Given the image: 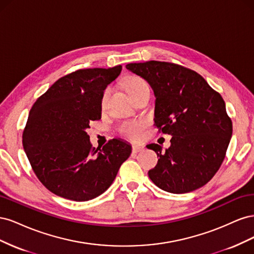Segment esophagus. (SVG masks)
<instances>
[{
  "label": "esophagus",
  "mask_w": 254,
  "mask_h": 254,
  "mask_svg": "<svg viewBox=\"0 0 254 254\" xmlns=\"http://www.w3.org/2000/svg\"><path fill=\"white\" fill-rule=\"evenodd\" d=\"M143 150H144V146H142V145H133L132 146V152H134V153H137V152L143 151Z\"/></svg>",
  "instance_id": "obj_1"
}]
</instances>
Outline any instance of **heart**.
I'll use <instances>...</instances> for the list:
<instances>
[{
  "label": "heart",
  "mask_w": 254,
  "mask_h": 254,
  "mask_svg": "<svg viewBox=\"0 0 254 254\" xmlns=\"http://www.w3.org/2000/svg\"><path fill=\"white\" fill-rule=\"evenodd\" d=\"M125 89L128 92L129 94H132L134 92L139 91L144 88H148V84L144 79L140 77H135V76H132V77H129L125 80ZM107 95H108V91L105 93V96L103 98V104H105ZM145 127V123L143 122H134V123H129V124H126L122 127L121 132L126 135L127 137L131 140H137L141 136V131Z\"/></svg>",
  "instance_id": "obj_1"
}]
</instances>
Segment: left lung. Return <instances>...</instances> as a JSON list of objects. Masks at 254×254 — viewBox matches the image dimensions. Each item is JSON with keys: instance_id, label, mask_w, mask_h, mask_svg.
Wrapping results in <instances>:
<instances>
[{"instance_id": "8db88e82", "label": "left lung", "mask_w": 254, "mask_h": 254, "mask_svg": "<svg viewBox=\"0 0 254 254\" xmlns=\"http://www.w3.org/2000/svg\"><path fill=\"white\" fill-rule=\"evenodd\" d=\"M126 68L149 83L156 97L153 121L172 135L168 149L147 145L159 157L150 180L173 194L203 187L218 171L232 136L224 99L201 75L181 65L152 60Z\"/></svg>"}]
</instances>
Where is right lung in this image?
Segmentation results:
<instances>
[{"mask_svg": "<svg viewBox=\"0 0 254 254\" xmlns=\"http://www.w3.org/2000/svg\"><path fill=\"white\" fill-rule=\"evenodd\" d=\"M122 66L84 68L64 76L37 99L23 132L33 170L52 193L88 201L109 189L131 153L127 141L113 139L93 148L87 129L102 119L106 88Z\"/></svg>", "mask_w": 254, "mask_h": 254, "instance_id": "1", "label": "right lung"}]
</instances>
